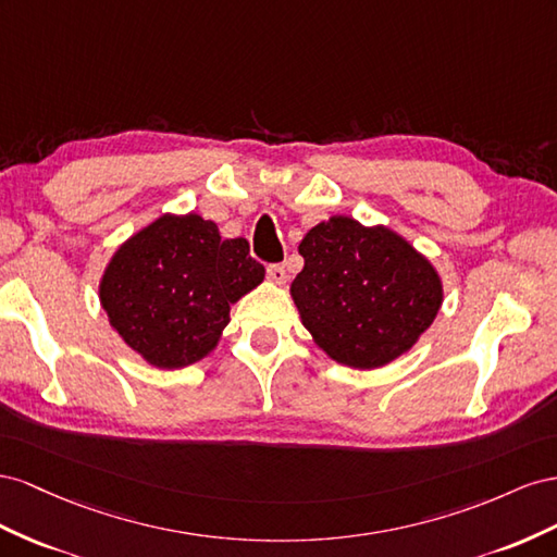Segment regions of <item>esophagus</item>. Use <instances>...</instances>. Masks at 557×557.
Masks as SVG:
<instances>
[{"mask_svg": "<svg viewBox=\"0 0 557 557\" xmlns=\"http://www.w3.org/2000/svg\"><path fill=\"white\" fill-rule=\"evenodd\" d=\"M268 277H270V282L284 284V282H287V265H284V263H270L268 265Z\"/></svg>", "mask_w": 557, "mask_h": 557, "instance_id": "34e87169", "label": "esophagus"}]
</instances>
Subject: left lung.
I'll return each mask as SVG.
<instances>
[{"mask_svg": "<svg viewBox=\"0 0 557 557\" xmlns=\"http://www.w3.org/2000/svg\"><path fill=\"white\" fill-rule=\"evenodd\" d=\"M306 265L292 298L312 341L338 363L380 369L401 357L436 320V268L387 226L331 216L298 245Z\"/></svg>", "mask_w": 557, "mask_h": 557, "instance_id": "left-lung-1", "label": "left lung"}]
</instances>
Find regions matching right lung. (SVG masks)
<instances>
[{
	"label": "right lung",
	"mask_w": 557,
	"mask_h": 557,
	"mask_svg": "<svg viewBox=\"0 0 557 557\" xmlns=\"http://www.w3.org/2000/svg\"><path fill=\"white\" fill-rule=\"evenodd\" d=\"M265 277L245 237L224 240L200 214H163L128 237L104 268L109 324L156 369L208 357L231 322V304Z\"/></svg>",
	"instance_id": "1"
}]
</instances>
